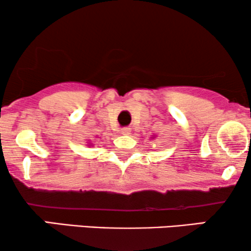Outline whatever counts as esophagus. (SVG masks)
<instances>
[{
	"label": "esophagus",
	"mask_w": 251,
	"mask_h": 251,
	"mask_svg": "<svg viewBox=\"0 0 251 251\" xmlns=\"http://www.w3.org/2000/svg\"><path fill=\"white\" fill-rule=\"evenodd\" d=\"M121 133L122 135H130V128H123L121 129Z\"/></svg>",
	"instance_id": "34e87169"
}]
</instances>
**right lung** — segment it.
Here are the masks:
<instances>
[{
	"label": "right lung",
	"instance_id": "right-lung-1",
	"mask_svg": "<svg viewBox=\"0 0 251 251\" xmlns=\"http://www.w3.org/2000/svg\"><path fill=\"white\" fill-rule=\"evenodd\" d=\"M90 145H91V144H90Z\"/></svg>",
	"mask_w": 251,
	"mask_h": 251
}]
</instances>
